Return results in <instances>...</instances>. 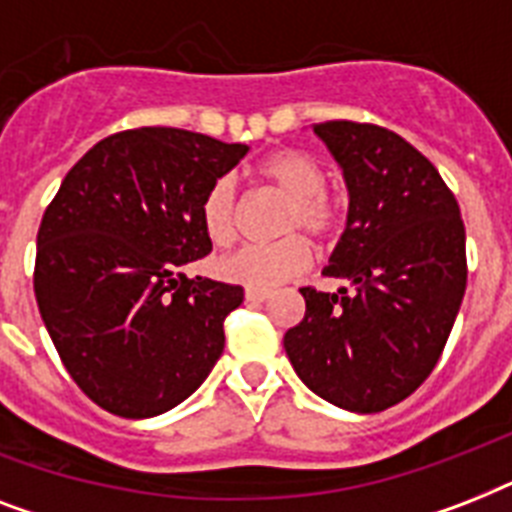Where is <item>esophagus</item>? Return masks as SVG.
Returning a JSON list of instances; mask_svg holds the SVG:
<instances>
[{"label":"esophagus","mask_w":512,"mask_h":512,"mask_svg":"<svg viewBox=\"0 0 512 512\" xmlns=\"http://www.w3.org/2000/svg\"><path fill=\"white\" fill-rule=\"evenodd\" d=\"M244 295H247L249 303H265V300L271 297V292H268V289H252V287H247V292H244Z\"/></svg>","instance_id":"34e87169"}]
</instances>
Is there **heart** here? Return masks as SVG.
<instances>
[{"mask_svg":"<svg viewBox=\"0 0 512 512\" xmlns=\"http://www.w3.org/2000/svg\"><path fill=\"white\" fill-rule=\"evenodd\" d=\"M255 175L289 199L281 217V233L289 236L273 244L233 252L220 263V276L252 289H273L308 271L311 265V244L297 231H308L313 239H332L340 231L345 212L340 199L324 188L327 170L316 156L305 151H273L255 164ZM199 215L201 228L215 247H231L239 239L241 204L228 177H217L209 185L201 199Z\"/></svg>","mask_w":512,"mask_h":512,"instance_id":"obj_1","label":"heart"}]
</instances>
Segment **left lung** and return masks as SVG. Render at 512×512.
Here are the masks:
<instances>
[{"label":"left lung","instance_id":"obj_1","mask_svg":"<svg viewBox=\"0 0 512 512\" xmlns=\"http://www.w3.org/2000/svg\"><path fill=\"white\" fill-rule=\"evenodd\" d=\"M348 183V225L305 319L284 335L297 377L329 404L374 414L404 401L444 353L468 284L460 204L401 135L366 122L313 124Z\"/></svg>","mask_w":512,"mask_h":512}]
</instances>
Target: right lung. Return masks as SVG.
Instances as JSON below:
<instances>
[{
  "mask_svg": "<svg viewBox=\"0 0 512 512\" xmlns=\"http://www.w3.org/2000/svg\"><path fill=\"white\" fill-rule=\"evenodd\" d=\"M247 151L175 127L116 132L68 170L44 209L36 305L71 380L100 409L156 417L217 364L244 289L177 268L212 252L201 199Z\"/></svg>",
  "mask_w": 512,
  "mask_h": 512,
  "instance_id": "1",
  "label": "right lung"
}]
</instances>
